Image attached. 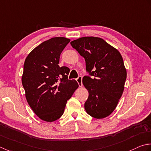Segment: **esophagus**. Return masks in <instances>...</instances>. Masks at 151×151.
<instances>
[{"label": "esophagus", "instance_id": "1", "mask_svg": "<svg viewBox=\"0 0 151 151\" xmlns=\"http://www.w3.org/2000/svg\"><path fill=\"white\" fill-rule=\"evenodd\" d=\"M76 81L78 82L79 87H82V77L81 76L78 77V78L76 79Z\"/></svg>", "mask_w": 151, "mask_h": 151}]
</instances>
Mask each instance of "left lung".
I'll return each instance as SVG.
<instances>
[{
	"instance_id": "left-lung-1",
	"label": "left lung",
	"mask_w": 151,
	"mask_h": 151,
	"mask_svg": "<svg viewBox=\"0 0 151 151\" xmlns=\"http://www.w3.org/2000/svg\"><path fill=\"white\" fill-rule=\"evenodd\" d=\"M85 58L88 76L83 84L88 92L85 111L93 117L101 119L113 113L124 89L127 70L120 52L98 37L85 36L70 42Z\"/></svg>"
}]
</instances>
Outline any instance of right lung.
<instances>
[{"label": "right lung", "instance_id": "right-lung-1", "mask_svg": "<svg viewBox=\"0 0 151 151\" xmlns=\"http://www.w3.org/2000/svg\"><path fill=\"white\" fill-rule=\"evenodd\" d=\"M70 42L64 37H54L36 47L24 60L21 81L26 100L45 122L63 115L67 100L79 87L76 80L68 79V68L58 65L60 53Z\"/></svg>", "mask_w": 151, "mask_h": 151}]
</instances>
